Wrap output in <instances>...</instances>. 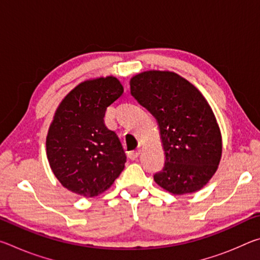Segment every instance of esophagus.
<instances>
[{"label":"esophagus","mask_w":260,"mask_h":260,"mask_svg":"<svg viewBox=\"0 0 260 260\" xmlns=\"http://www.w3.org/2000/svg\"><path fill=\"white\" fill-rule=\"evenodd\" d=\"M140 155V150H133V151H129L128 152V158L132 160H135L138 159V157Z\"/></svg>","instance_id":"1"}]
</instances>
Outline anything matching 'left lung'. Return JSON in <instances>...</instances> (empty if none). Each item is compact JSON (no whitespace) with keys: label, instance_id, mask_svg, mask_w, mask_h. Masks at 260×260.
<instances>
[{"label":"left lung","instance_id":"obj_1","mask_svg":"<svg viewBox=\"0 0 260 260\" xmlns=\"http://www.w3.org/2000/svg\"><path fill=\"white\" fill-rule=\"evenodd\" d=\"M131 94L159 126L165 164L153 175L156 183L175 195L203 188L217 171L222 151L219 126L204 96L169 71L136 74L131 79Z\"/></svg>","mask_w":260,"mask_h":260}]
</instances>
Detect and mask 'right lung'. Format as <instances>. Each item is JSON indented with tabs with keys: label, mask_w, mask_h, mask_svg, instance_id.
I'll return each instance as SVG.
<instances>
[{
	"label": "right lung",
	"mask_w": 260,
	"mask_h": 260,
	"mask_svg": "<svg viewBox=\"0 0 260 260\" xmlns=\"http://www.w3.org/2000/svg\"><path fill=\"white\" fill-rule=\"evenodd\" d=\"M122 91L114 77L94 79L78 85L57 108L47 135V156L55 177L69 190L98 196L124 170L120 140L104 124L107 108Z\"/></svg>",
	"instance_id": "obj_1"
}]
</instances>
